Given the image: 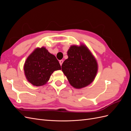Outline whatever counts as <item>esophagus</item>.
Returning <instances> with one entry per match:
<instances>
[{
	"label": "esophagus",
	"instance_id": "34e87169",
	"mask_svg": "<svg viewBox=\"0 0 131 131\" xmlns=\"http://www.w3.org/2000/svg\"><path fill=\"white\" fill-rule=\"evenodd\" d=\"M63 62V60H60V61H59V63H60L61 66H62Z\"/></svg>",
	"mask_w": 131,
	"mask_h": 131
}]
</instances>
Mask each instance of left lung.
<instances>
[{"instance_id": "left-lung-1", "label": "left lung", "mask_w": 131, "mask_h": 131, "mask_svg": "<svg viewBox=\"0 0 131 131\" xmlns=\"http://www.w3.org/2000/svg\"><path fill=\"white\" fill-rule=\"evenodd\" d=\"M68 58L63 62L62 70L74 88L81 89L89 85L94 79L98 65L96 59L85 45L70 46Z\"/></svg>"}]
</instances>
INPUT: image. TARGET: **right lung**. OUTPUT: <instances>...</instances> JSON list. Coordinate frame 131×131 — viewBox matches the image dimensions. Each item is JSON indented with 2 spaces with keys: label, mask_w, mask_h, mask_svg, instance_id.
<instances>
[{
  "label": "right lung",
  "mask_w": 131,
  "mask_h": 131,
  "mask_svg": "<svg viewBox=\"0 0 131 131\" xmlns=\"http://www.w3.org/2000/svg\"><path fill=\"white\" fill-rule=\"evenodd\" d=\"M60 69L61 67L56 57L43 47L35 49L24 65L27 80L36 86L45 84L54 71Z\"/></svg>",
  "instance_id": "add662e5"
}]
</instances>
